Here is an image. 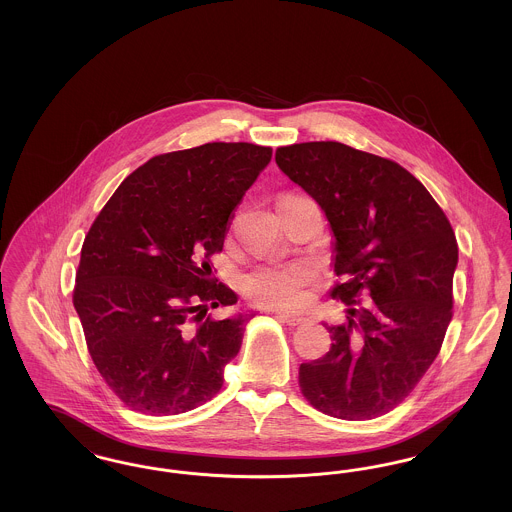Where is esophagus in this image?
Segmentation results:
<instances>
[{"label": "esophagus", "instance_id": "obj_1", "mask_svg": "<svg viewBox=\"0 0 512 512\" xmlns=\"http://www.w3.org/2000/svg\"><path fill=\"white\" fill-rule=\"evenodd\" d=\"M276 317L280 318L284 324L288 326H301L305 324V318L299 317V315H290V313H276Z\"/></svg>", "mask_w": 512, "mask_h": 512}]
</instances>
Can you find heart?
<instances>
[{
	"label": "heart",
	"instance_id": "b5f03b06",
	"mask_svg": "<svg viewBox=\"0 0 512 512\" xmlns=\"http://www.w3.org/2000/svg\"><path fill=\"white\" fill-rule=\"evenodd\" d=\"M315 280V268L307 263L265 265L247 272L240 288L245 297L263 309H293L303 303Z\"/></svg>",
	"mask_w": 512,
	"mask_h": 512
}]
</instances>
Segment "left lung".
<instances>
[{"label":"left lung","instance_id":"obj_1","mask_svg":"<svg viewBox=\"0 0 512 512\" xmlns=\"http://www.w3.org/2000/svg\"><path fill=\"white\" fill-rule=\"evenodd\" d=\"M276 163L330 220L340 278L330 295L351 307L349 322L328 328L330 351L299 366L301 393L343 420L390 413L436 361L453 317L451 222L422 182L386 157L305 142L278 147Z\"/></svg>","mask_w":512,"mask_h":512}]
</instances>
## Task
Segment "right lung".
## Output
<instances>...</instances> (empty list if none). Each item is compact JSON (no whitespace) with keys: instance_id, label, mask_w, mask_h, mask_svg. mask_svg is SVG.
I'll list each match as a JSON object with an SVG mask.
<instances>
[{"instance_id":"add662e5","label":"right lung","mask_w":512,"mask_h":512,"mask_svg":"<svg viewBox=\"0 0 512 512\" xmlns=\"http://www.w3.org/2000/svg\"><path fill=\"white\" fill-rule=\"evenodd\" d=\"M270 157L247 142L155 155L90 226L74 309L101 378L132 411L188 413L222 388L253 315L211 317L238 301L213 278L211 259Z\"/></svg>"}]
</instances>
